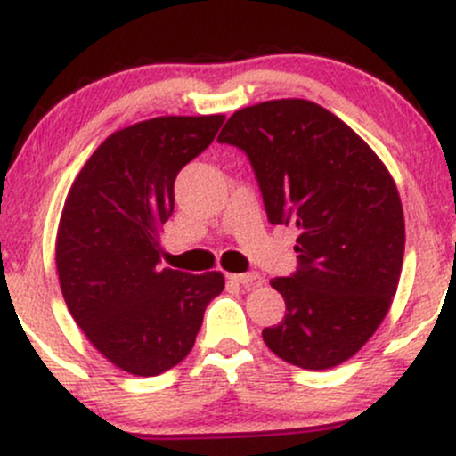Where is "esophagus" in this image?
<instances>
[{
    "mask_svg": "<svg viewBox=\"0 0 456 456\" xmlns=\"http://www.w3.org/2000/svg\"><path fill=\"white\" fill-rule=\"evenodd\" d=\"M229 279L233 282H238V285H244V287H259L264 279H261L259 272H242V274H229Z\"/></svg>",
    "mask_w": 456,
    "mask_h": 456,
    "instance_id": "1",
    "label": "esophagus"
}]
</instances>
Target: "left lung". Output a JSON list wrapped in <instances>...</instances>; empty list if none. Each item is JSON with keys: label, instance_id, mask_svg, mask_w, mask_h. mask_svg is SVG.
Listing matches in <instances>:
<instances>
[{"label": "left lung", "instance_id": "1", "mask_svg": "<svg viewBox=\"0 0 456 456\" xmlns=\"http://www.w3.org/2000/svg\"><path fill=\"white\" fill-rule=\"evenodd\" d=\"M248 156L272 224H296L297 268L270 281L285 317L264 341L285 362H345L384 322L399 285L405 221L373 150L328 109L302 98L235 111L218 134Z\"/></svg>", "mask_w": 456, "mask_h": 456}]
</instances>
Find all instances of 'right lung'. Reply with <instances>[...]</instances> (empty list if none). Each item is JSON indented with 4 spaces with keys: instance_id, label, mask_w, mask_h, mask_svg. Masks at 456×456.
Here are the masks:
<instances>
[{
    "instance_id": "add662e5",
    "label": "right lung",
    "mask_w": 456,
    "mask_h": 456,
    "mask_svg": "<svg viewBox=\"0 0 456 456\" xmlns=\"http://www.w3.org/2000/svg\"><path fill=\"white\" fill-rule=\"evenodd\" d=\"M224 115H167L118 130L98 145L68 192L55 264L78 328L109 362L139 378L180 364L221 272L160 268V224L174 214L182 167L216 137Z\"/></svg>"
}]
</instances>
